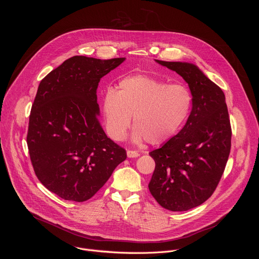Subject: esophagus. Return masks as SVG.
Returning <instances> with one entry per match:
<instances>
[{
	"label": "esophagus",
	"instance_id": "1",
	"mask_svg": "<svg viewBox=\"0 0 259 259\" xmlns=\"http://www.w3.org/2000/svg\"><path fill=\"white\" fill-rule=\"evenodd\" d=\"M127 156L128 158H137L140 156V154L136 151H132V150H128L127 151Z\"/></svg>",
	"mask_w": 259,
	"mask_h": 259
}]
</instances>
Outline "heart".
Wrapping results in <instances>:
<instances>
[{
    "label": "heart",
    "instance_id": "heart-1",
    "mask_svg": "<svg viewBox=\"0 0 259 259\" xmlns=\"http://www.w3.org/2000/svg\"><path fill=\"white\" fill-rule=\"evenodd\" d=\"M193 108V95L180 84L169 85L150 75L122 78L116 90L102 96V114L110 138H125L133 116V139L161 144L173 138L186 124Z\"/></svg>",
    "mask_w": 259,
    "mask_h": 259
}]
</instances>
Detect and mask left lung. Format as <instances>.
I'll return each mask as SVG.
<instances>
[{
	"label": "left lung",
	"mask_w": 259,
	"mask_h": 259,
	"mask_svg": "<svg viewBox=\"0 0 259 259\" xmlns=\"http://www.w3.org/2000/svg\"><path fill=\"white\" fill-rule=\"evenodd\" d=\"M156 61L189 84L193 108L183 128L150 153L156 168L149 189L163 208L187 211L207 201L224 174L232 139L226 96L196 65Z\"/></svg>",
	"instance_id": "obj_1"
}]
</instances>
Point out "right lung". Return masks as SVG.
<instances>
[{"label": "right lung", "instance_id": "add662e5", "mask_svg": "<svg viewBox=\"0 0 259 259\" xmlns=\"http://www.w3.org/2000/svg\"><path fill=\"white\" fill-rule=\"evenodd\" d=\"M124 60L73 56L39 85L29 115L28 153L36 177L63 200H89L127 158L100 125L96 95L100 79Z\"/></svg>", "mask_w": 259, "mask_h": 259}]
</instances>
